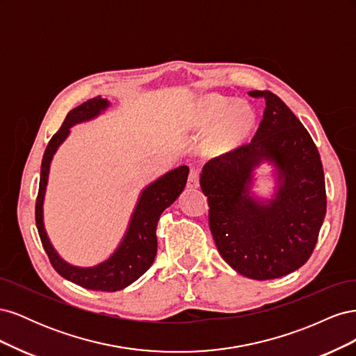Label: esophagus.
Returning <instances> with one entry per match:
<instances>
[{"label":"esophagus","instance_id":"obj_1","mask_svg":"<svg viewBox=\"0 0 356 356\" xmlns=\"http://www.w3.org/2000/svg\"><path fill=\"white\" fill-rule=\"evenodd\" d=\"M188 187H199V170L191 169L188 175Z\"/></svg>","mask_w":356,"mask_h":356}]
</instances>
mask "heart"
Masks as SVG:
<instances>
[{"label":"heart","instance_id":"obj_1","mask_svg":"<svg viewBox=\"0 0 356 356\" xmlns=\"http://www.w3.org/2000/svg\"><path fill=\"white\" fill-rule=\"evenodd\" d=\"M254 122V114L243 105H236L233 101L211 96L200 105V124L213 127L220 122L217 134L213 135L212 144L224 147L243 135Z\"/></svg>","mask_w":356,"mask_h":356}]
</instances>
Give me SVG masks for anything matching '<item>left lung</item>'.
Masks as SVG:
<instances>
[{
	"instance_id": "left-lung-1",
	"label": "left lung",
	"mask_w": 356,
	"mask_h": 356,
	"mask_svg": "<svg viewBox=\"0 0 356 356\" xmlns=\"http://www.w3.org/2000/svg\"><path fill=\"white\" fill-rule=\"evenodd\" d=\"M266 110L251 143L204 165L200 187L224 261L241 275L267 281L303 266L314 252L327 212L325 177L307 129L270 90H252ZM263 159L273 161L283 186L267 205L245 196V182Z\"/></svg>"
}]
</instances>
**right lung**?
<instances>
[{"label":"right lung","instance_id":"add662e5","mask_svg":"<svg viewBox=\"0 0 356 356\" xmlns=\"http://www.w3.org/2000/svg\"><path fill=\"white\" fill-rule=\"evenodd\" d=\"M108 105V101L98 96V98L89 99L88 102L75 106L67 114L59 131L51 136L41 161L40 187L35 202V222L42 248H44L53 268L60 276L86 289L113 293V291L123 289L127 285H131L152 267L157 254L156 229L160 215L177 200L181 191L184 190L190 169L184 165L170 170L143 191L124 239L108 260L95 267L86 268L74 267L63 261L56 251L53 250L44 225H42V200H44L50 161L58 147L68 136L71 126L96 117Z\"/></svg>","mask_w":356,"mask_h":356}]
</instances>
